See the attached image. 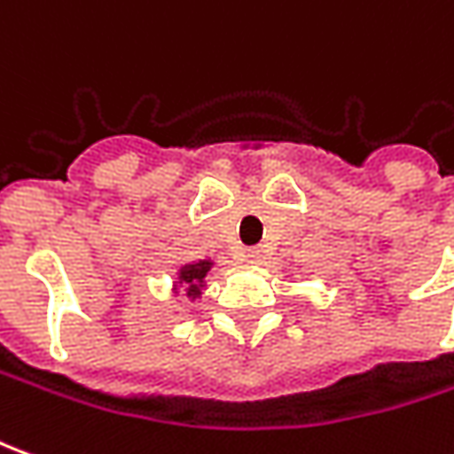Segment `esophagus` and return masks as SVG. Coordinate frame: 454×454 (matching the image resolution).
<instances>
[{
  "instance_id": "esophagus-1",
  "label": "esophagus",
  "mask_w": 454,
  "mask_h": 454,
  "mask_svg": "<svg viewBox=\"0 0 454 454\" xmlns=\"http://www.w3.org/2000/svg\"><path fill=\"white\" fill-rule=\"evenodd\" d=\"M243 261H246V263H251V266H258V263H261V251H255V248L246 251L243 253Z\"/></svg>"
}]
</instances>
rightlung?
Segmentation results:
<instances>
[{
  "mask_svg": "<svg viewBox=\"0 0 454 454\" xmlns=\"http://www.w3.org/2000/svg\"><path fill=\"white\" fill-rule=\"evenodd\" d=\"M211 266H214L211 261H199V263H188V266L181 268L178 283L186 286L188 298H199V295H201L203 278H206V273L211 270Z\"/></svg>",
  "mask_w": 454,
  "mask_h": 454,
  "instance_id": "right-lung-1",
  "label": "right lung"
}]
</instances>
